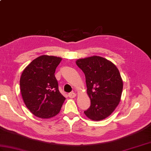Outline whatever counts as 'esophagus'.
I'll list each match as a JSON object with an SVG mask.
<instances>
[{"label": "esophagus", "instance_id": "obj_1", "mask_svg": "<svg viewBox=\"0 0 151 151\" xmlns=\"http://www.w3.org/2000/svg\"><path fill=\"white\" fill-rule=\"evenodd\" d=\"M69 97H70V98H71V99H73V98H75L76 96V94L75 93H74V92H71V93H69Z\"/></svg>", "mask_w": 151, "mask_h": 151}]
</instances>
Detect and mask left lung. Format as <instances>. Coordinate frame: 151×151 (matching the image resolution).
I'll list each match as a JSON object with an SVG mask.
<instances>
[{
	"mask_svg": "<svg viewBox=\"0 0 151 151\" xmlns=\"http://www.w3.org/2000/svg\"><path fill=\"white\" fill-rule=\"evenodd\" d=\"M76 65L84 72L91 106L84 111L93 121L109 117L119 104L123 88L117 67L110 60L99 56L81 58Z\"/></svg>",
	"mask_w": 151,
	"mask_h": 151,
	"instance_id": "left-lung-1",
	"label": "left lung"
}]
</instances>
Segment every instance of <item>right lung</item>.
Listing matches in <instances>:
<instances>
[{
    "label": "right lung",
    "instance_id": "add662e5",
    "mask_svg": "<svg viewBox=\"0 0 151 151\" xmlns=\"http://www.w3.org/2000/svg\"><path fill=\"white\" fill-rule=\"evenodd\" d=\"M62 58L42 55L34 59L22 71L20 89L27 108L41 119L53 117L59 113L65 98L60 93L54 76Z\"/></svg>",
    "mask_w": 151,
    "mask_h": 151
}]
</instances>
